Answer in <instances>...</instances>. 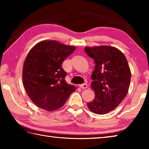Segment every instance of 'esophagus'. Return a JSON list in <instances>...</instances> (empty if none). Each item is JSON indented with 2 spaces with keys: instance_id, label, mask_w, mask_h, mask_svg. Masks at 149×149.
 Wrapping results in <instances>:
<instances>
[{
  "instance_id": "34e87169",
  "label": "esophagus",
  "mask_w": 149,
  "mask_h": 149,
  "mask_svg": "<svg viewBox=\"0 0 149 149\" xmlns=\"http://www.w3.org/2000/svg\"><path fill=\"white\" fill-rule=\"evenodd\" d=\"M79 86H80V87L81 88V89H87V85L86 84H81V85H80Z\"/></svg>"
}]
</instances>
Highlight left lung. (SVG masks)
Instances as JSON below:
<instances>
[{
	"label": "left lung",
	"instance_id": "8db88e82",
	"mask_svg": "<svg viewBox=\"0 0 149 149\" xmlns=\"http://www.w3.org/2000/svg\"><path fill=\"white\" fill-rule=\"evenodd\" d=\"M85 50L95 63L91 75L95 97L87 107L95 114H107L120 104L128 92L131 71L127 60L113 47H86Z\"/></svg>",
	"mask_w": 149,
	"mask_h": 149
}]
</instances>
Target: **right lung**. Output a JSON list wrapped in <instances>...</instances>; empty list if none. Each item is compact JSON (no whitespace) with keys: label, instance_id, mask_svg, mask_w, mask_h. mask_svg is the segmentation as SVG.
I'll use <instances>...</instances> for the list:
<instances>
[{"label":"right lung","instance_id":"obj_1","mask_svg":"<svg viewBox=\"0 0 149 149\" xmlns=\"http://www.w3.org/2000/svg\"><path fill=\"white\" fill-rule=\"evenodd\" d=\"M75 47L53 40L42 41L30 50L25 60L22 78L27 95L37 107L47 111L61 108L75 90L68 84L63 61Z\"/></svg>","mask_w":149,"mask_h":149}]
</instances>
